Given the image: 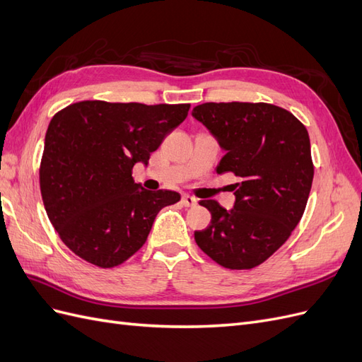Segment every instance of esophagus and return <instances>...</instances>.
I'll list each match as a JSON object with an SVG mask.
<instances>
[{"instance_id": "esophagus-1", "label": "esophagus", "mask_w": 362, "mask_h": 362, "mask_svg": "<svg viewBox=\"0 0 362 362\" xmlns=\"http://www.w3.org/2000/svg\"><path fill=\"white\" fill-rule=\"evenodd\" d=\"M182 205L184 206H194L196 204H198V199H194L193 196H189V194H184L182 199H181Z\"/></svg>"}]
</instances>
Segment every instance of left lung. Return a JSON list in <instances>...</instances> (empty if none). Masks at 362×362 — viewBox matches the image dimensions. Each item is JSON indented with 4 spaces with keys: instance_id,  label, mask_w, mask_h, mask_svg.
Here are the masks:
<instances>
[{
    "instance_id": "8db88e82",
    "label": "left lung",
    "mask_w": 362,
    "mask_h": 362,
    "mask_svg": "<svg viewBox=\"0 0 362 362\" xmlns=\"http://www.w3.org/2000/svg\"><path fill=\"white\" fill-rule=\"evenodd\" d=\"M193 117L226 154L217 173L233 172L235 204H199L211 223L194 231L205 254L231 270L254 269L287 242L308 201L314 166L308 131L286 108L266 103H205Z\"/></svg>"
}]
</instances>
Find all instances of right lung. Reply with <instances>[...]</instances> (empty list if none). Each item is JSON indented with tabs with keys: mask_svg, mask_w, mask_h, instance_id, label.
I'll list each match as a JSON object with an SVG mask.
<instances>
[{
	"mask_svg": "<svg viewBox=\"0 0 362 362\" xmlns=\"http://www.w3.org/2000/svg\"><path fill=\"white\" fill-rule=\"evenodd\" d=\"M190 104L81 101L54 115L39 169L49 222L75 255L93 266L122 264L145 245L172 190L136 184V163L148 164Z\"/></svg>",
	"mask_w": 362,
	"mask_h": 362,
	"instance_id": "right-lung-1",
	"label": "right lung"
}]
</instances>
